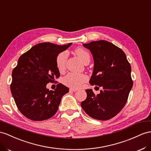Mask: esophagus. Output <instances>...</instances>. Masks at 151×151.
Segmentation results:
<instances>
[{
  "instance_id": "esophagus-1",
  "label": "esophagus",
  "mask_w": 151,
  "mask_h": 151,
  "mask_svg": "<svg viewBox=\"0 0 151 151\" xmlns=\"http://www.w3.org/2000/svg\"><path fill=\"white\" fill-rule=\"evenodd\" d=\"M69 91L71 92H76L77 91H78V89H76V88H71L70 89H69Z\"/></svg>"
}]
</instances>
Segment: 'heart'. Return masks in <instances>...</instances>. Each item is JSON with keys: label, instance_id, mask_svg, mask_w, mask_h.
Instances as JSON below:
<instances>
[{"label": "heart", "instance_id": "obj_1", "mask_svg": "<svg viewBox=\"0 0 151 151\" xmlns=\"http://www.w3.org/2000/svg\"><path fill=\"white\" fill-rule=\"evenodd\" d=\"M75 53L78 56L82 63L86 64L90 62V54L86 49L83 48H77ZM68 53L66 51H63L58 54L56 57V65L59 71H63L65 68V64L68 59ZM87 80V76L83 74L70 73L65 76L63 78V83L68 87L72 88H78L81 85Z\"/></svg>", "mask_w": 151, "mask_h": 151}]
</instances>
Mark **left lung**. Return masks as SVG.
<instances>
[{"mask_svg": "<svg viewBox=\"0 0 151 151\" xmlns=\"http://www.w3.org/2000/svg\"><path fill=\"white\" fill-rule=\"evenodd\" d=\"M83 46L90 50L94 59L89 83L103 90L96 96L92 89H86L87 98L81 106L92 118L109 120L125 106L133 87L130 64L124 52L109 41H92Z\"/></svg>", "mask_w": 151, "mask_h": 151, "instance_id": "obj_1", "label": "left lung"}]
</instances>
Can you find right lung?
I'll return each instance as SVG.
<instances>
[{
    "instance_id": "right-lung-1",
    "label": "right lung",
    "mask_w": 151,
    "mask_h": 151,
    "mask_svg": "<svg viewBox=\"0 0 151 151\" xmlns=\"http://www.w3.org/2000/svg\"><path fill=\"white\" fill-rule=\"evenodd\" d=\"M72 43L57 45L42 42L34 46L19 58L12 72L11 91L18 110L34 121L48 119L55 114L63 96L69 88L58 83L55 91L46 88L60 76L56 57Z\"/></svg>"
}]
</instances>
